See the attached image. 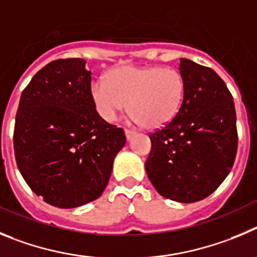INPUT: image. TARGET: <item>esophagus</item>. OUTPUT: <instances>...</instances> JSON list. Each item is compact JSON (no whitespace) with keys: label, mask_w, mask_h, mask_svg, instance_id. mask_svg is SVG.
I'll return each mask as SVG.
<instances>
[{"label":"esophagus","mask_w":257,"mask_h":257,"mask_svg":"<svg viewBox=\"0 0 257 257\" xmlns=\"http://www.w3.org/2000/svg\"><path fill=\"white\" fill-rule=\"evenodd\" d=\"M134 136H136V132H134V131H129V129H125V137H126V140L131 141L132 138L134 137Z\"/></svg>","instance_id":"esophagus-1"}]
</instances>
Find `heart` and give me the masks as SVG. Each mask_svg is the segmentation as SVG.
Listing matches in <instances>:
<instances>
[{"label":"heart","instance_id":"heart-1","mask_svg":"<svg viewBox=\"0 0 257 257\" xmlns=\"http://www.w3.org/2000/svg\"><path fill=\"white\" fill-rule=\"evenodd\" d=\"M91 98L106 121L116 120L128 107L134 123L147 129L168 125L186 97V78L178 69L163 66H119L106 78L92 82Z\"/></svg>","mask_w":257,"mask_h":257}]
</instances>
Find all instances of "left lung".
Here are the masks:
<instances>
[{
	"label": "left lung",
	"mask_w": 257,
	"mask_h": 257,
	"mask_svg": "<svg viewBox=\"0 0 257 257\" xmlns=\"http://www.w3.org/2000/svg\"><path fill=\"white\" fill-rule=\"evenodd\" d=\"M186 97L177 116L150 134L146 172L163 197L191 203L218 188L234 164L238 134L232 93L207 66L180 59Z\"/></svg>",
	"instance_id": "obj_1"
}]
</instances>
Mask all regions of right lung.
Wrapping results in <instances>:
<instances>
[{"label":"right lung","instance_id":"add662e5","mask_svg":"<svg viewBox=\"0 0 257 257\" xmlns=\"http://www.w3.org/2000/svg\"><path fill=\"white\" fill-rule=\"evenodd\" d=\"M91 80L83 59L51 61L25 87L16 112L18 168L37 196L60 209L102 195L126 141L96 111Z\"/></svg>","mask_w":257,"mask_h":257}]
</instances>
